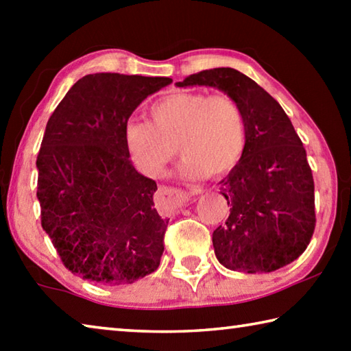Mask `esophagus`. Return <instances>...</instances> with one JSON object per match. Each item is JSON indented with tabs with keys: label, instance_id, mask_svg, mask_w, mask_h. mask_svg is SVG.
Returning a JSON list of instances; mask_svg holds the SVG:
<instances>
[{
	"label": "esophagus",
	"instance_id": "obj_1",
	"mask_svg": "<svg viewBox=\"0 0 351 351\" xmlns=\"http://www.w3.org/2000/svg\"><path fill=\"white\" fill-rule=\"evenodd\" d=\"M198 193H201V190H192V192H186V190H181V189L161 186L158 190L156 197L165 206L175 207V206L186 204L187 201L193 197V195H198Z\"/></svg>",
	"mask_w": 351,
	"mask_h": 351
}]
</instances>
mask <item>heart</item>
<instances>
[{"label": "heart", "mask_w": 351, "mask_h": 351, "mask_svg": "<svg viewBox=\"0 0 351 351\" xmlns=\"http://www.w3.org/2000/svg\"><path fill=\"white\" fill-rule=\"evenodd\" d=\"M148 117L132 119L123 130L136 167L147 176H161L178 150L184 176H221L246 152V114L229 94L173 91L148 106Z\"/></svg>", "instance_id": "b5f03b06"}]
</instances>
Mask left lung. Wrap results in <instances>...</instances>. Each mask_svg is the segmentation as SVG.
<instances>
[{
  "instance_id": "obj_1",
  "label": "left lung",
  "mask_w": 351,
  "mask_h": 351,
  "mask_svg": "<svg viewBox=\"0 0 351 351\" xmlns=\"http://www.w3.org/2000/svg\"><path fill=\"white\" fill-rule=\"evenodd\" d=\"M178 86H215L239 100L247 145L221 184L230 213L213 230L219 263L228 269L272 272L299 258L316 228L314 181L306 152L280 104L240 71L213 68Z\"/></svg>"
}]
</instances>
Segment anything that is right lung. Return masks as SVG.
<instances>
[{
  "label": "right lung",
  "instance_id": "obj_1",
  "mask_svg": "<svg viewBox=\"0 0 351 351\" xmlns=\"http://www.w3.org/2000/svg\"><path fill=\"white\" fill-rule=\"evenodd\" d=\"M169 77L97 73L77 80L46 123L37 198L64 268L85 280L125 285L158 269L169 219L156 182L133 167L128 117Z\"/></svg>",
  "mask_w": 351,
  "mask_h": 351
}]
</instances>
